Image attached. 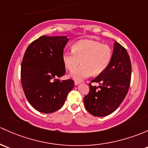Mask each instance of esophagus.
<instances>
[{
	"label": "esophagus",
	"instance_id": "1",
	"mask_svg": "<svg viewBox=\"0 0 148 148\" xmlns=\"http://www.w3.org/2000/svg\"><path fill=\"white\" fill-rule=\"evenodd\" d=\"M80 83H81V82H78V81H75V82H74V84H75L76 86L79 85Z\"/></svg>",
	"mask_w": 148,
	"mask_h": 148
}]
</instances>
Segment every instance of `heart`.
Here are the masks:
<instances>
[{
  "label": "heart",
  "mask_w": 148,
  "mask_h": 148,
  "mask_svg": "<svg viewBox=\"0 0 148 148\" xmlns=\"http://www.w3.org/2000/svg\"><path fill=\"white\" fill-rule=\"evenodd\" d=\"M112 57V49L107 45L94 40H80L71 47V52L64 51L62 54V61L66 69L73 71L71 77L77 81H82L94 75H99L103 72Z\"/></svg>",
  "instance_id": "heart-1"
}]
</instances>
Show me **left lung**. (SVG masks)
<instances>
[{
  "instance_id": "1",
  "label": "left lung",
  "mask_w": 148,
  "mask_h": 148,
  "mask_svg": "<svg viewBox=\"0 0 148 148\" xmlns=\"http://www.w3.org/2000/svg\"><path fill=\"white\" fill-rule=\"evenodd\" d=\"M131 79V62L126 49L115 41L111 60L106 69L91 81L89 92L84 99L91 115L103 117L116 111L125 99Z\"/></svg>"
}]
</instances>
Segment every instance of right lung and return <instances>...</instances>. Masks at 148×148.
Listing matches in <instances>:
<instances>
[{
  "instance_id": "obj_1",
  "label": "right lung",
  "mask_w": 148,
  "mask_h": 148,
  "mask_svg": "<svg viewBox=\"0 0 148 148\" xmlns=\"http://www.w3.org/2000/svg\"><path fill=\"white\" fill-rule=\"evenodd\" d=\"M66 36L46 35L27 47L21 64V83L25 95L37 111L51 113L62 108L74 87L72 79L57 78L64 75L62 61Z\"/></svg>"
}]
</instances>
